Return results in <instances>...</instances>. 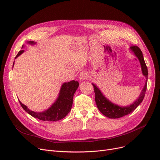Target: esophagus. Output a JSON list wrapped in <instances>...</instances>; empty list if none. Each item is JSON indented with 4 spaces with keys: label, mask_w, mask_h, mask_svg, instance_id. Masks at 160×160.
<instances>
[{
    "label": "esophagus",
    "mask_w": 160,
    "mask_h": 160,
    "mask_svg": "<svg viewBox=\"0 0 160 160\" xmlns=\"http://www.w3.org/2000/svg\"><path fill=\"white\" fill-rule=\"evenodd\" d=\"M79 78L80 81H85L86 79H88V72H87L86 71H81L79 75Z\"/></svg>",
    "instance_id": "esophagus-1"
}]
</instances>
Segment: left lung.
<instances>
[{"label": "left lung", "instance_id": "left-lung-1", "mask_svg": "<svg viewBox=\"0 0 160 160\" xmlns=\"http://www.w3.org/2000/svg\"><path fill=\"white\" fill-rule=\"evenodd\" d=\"M130 49L132 52H133L135 55L138 57V59L140 62V64H141L142 73L147 79L141 94H140L138 99L134 103L129 106H126V107H120L119 105L112 103L107 98H105V96L101 93L99 89L97 88V86L95 84L92 83L94 88V92L95 93V102L97 106H98V109L100 111V112H101V113L103 114L106 117L111 119L120 118L132 113L142 102L146 92L148 71L146 62H145L143 59L142 52L138 46H132L130 47Z\"/></svg>", "mask_w": 160, "mask_h": 160}]
</instances>
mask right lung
<instances>
[{
  "label": "right lung",
  "instance_id": "obj_1",
  "mask_svg": "<svg viewBox=\"0 0 160 160\" xmlns=\"http://www.w3.org/2000/svg\"><path fill=\"white\" fill-rule=\"evenodd\" d=\"M28 43L31 45L35 44L34 41H29L28 42ZM22 47H23V46ZM23 52V50L19 51L15 59L21 55ZM79 85L78 81H75L74 80L69 81L68 83H64L61 86L59 97H58L55 102L52 105L49 109L43 111V112H35V111L28 109L27 106L23 105L20 101H19V103H20L23 109L27 111L28 114L32 116L33 118L42 121L57 122V121L63 119L70 112L72 105L73 95L75 92L78 88Z\"/></svg>",
  "mask_w": 160,
  "mask_h": 160
}]
</instances>
